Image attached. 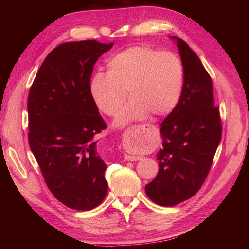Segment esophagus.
I'll list each match as a JSON object with an SVG mask.
<instances>
[{
  "label": "esophagus",
  "mask_w": 249,
  "mask_h": 249,
  "mask_svg": "<svg viewBox=\"0 0 249 249\" xmlns=\"http://www.w3.org/2000/svg\"><path fill=\"white\" fill-rule=\"evenodd\" d=\"M141 159H142V157H140V156H131V155L125 156L126 161H139Z\"/></svg>",
  "instance_id": "obj_1"
}]
</instances>
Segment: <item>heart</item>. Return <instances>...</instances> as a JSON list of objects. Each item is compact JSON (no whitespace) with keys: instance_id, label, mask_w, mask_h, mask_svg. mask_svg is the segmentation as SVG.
Wrapping results in <instances>:
<instances>
[{"instance_id":"obj_1","label":"heart","mask_w":249,"mask_h":249,"mask_svg":"<svg viewBox=\"0 0 249 249\" xmlns=\"http://www.w3.org/2000/svg\"><path fill=\"white\" fill-rule=\"evenodd\" d=\"M184 80L183 63L175 53L139 46L111 57L107 73H95L90 81L89 91L100 111L115 116L129 90L133 99L114 124L124 127L146 119L150 113L156 117L168 115L180 100Z\"/></svg>"}]
</instances>
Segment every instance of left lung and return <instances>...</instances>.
<instances>
[{
  "label": "left lung",
  "mask_w": 249,
  "mask_h": 249,
  "mask_svg": "<svg viewBox=\"0 0 249 249\" xmlns=\"http://www.w3.org/2000/svg\"><path fill=\"white\" fill-rule=\"evenodd\" d=\"M184 66L183 93L178 106L160 124L162 148L157 153L159 172L145 186L148 198L172 207L196 193L210 171L221 140L219 109L214 107L212 80L200 59L178 37Z\"/></svg>",
  "instance_id": "left-lung-1"
}]
</instances>
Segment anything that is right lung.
Here are the masks:
<instances>
[{
    "label": "right lung",
    "mask_w": 249,
    "mask_h": 249,
    "mask_svg": "<svg viewBox=\"0 0 249 249\" xmlns=\"http://www.w3.org/2000/svg\"><path fill=\"white\" fill-rule=\"evenodd\" d=\"M113 43L65 42L37 71L28 97L29 145L47 186L63 205L97 207L108 190L95 135L106 129L90 95L93 65Z\"/></svg>",
    "instance_id": "obj_1"
}]
</instances>
